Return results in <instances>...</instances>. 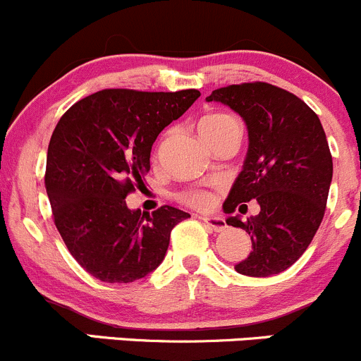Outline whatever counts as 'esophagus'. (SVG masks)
I'll use <instances>...</instances> for the list:
<instances>
[{
  "instance_id": "esophagus-1",
  "label": "esophagus",
  "mask_w": 361,
  "mask_h": 361,
  "mask_svg": "<svg viewBox=\"0 0 361 361\" xmlns=\"http://www.w3.org/2000/svg\"><path fill=\"white\" fill-rule=\"evenodd\" d=\"M202 221L214 232H224L227 228V224L218 216H202Z\"/></svg>"
}]
</instances>
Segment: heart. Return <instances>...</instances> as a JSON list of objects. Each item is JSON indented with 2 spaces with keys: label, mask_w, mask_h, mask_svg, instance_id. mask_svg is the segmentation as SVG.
Listing matches in <instances>:
<instances>
[{
  "label": "heart",
  "mask_w": 361,
  "mask_h": 361,
  "mask_svg": "<svg viewBox=\"0 0 361 361\" xmlns=\"http://www.w3.org/2000/svg\"><path fill=\"white\" fill-rule=\"evenodd\" d=\"M231 115H225V113H211V115L202 116L201 122H199V130L201 133H207V130L218 129L224 123L231 122ZM180 202L187 204V206L195 207V209H207L214 204V195L209 190H201V188H194V190H185L178 195Z\"/></svg>",
  "instance_id": "heart-1"
}]
</instances>
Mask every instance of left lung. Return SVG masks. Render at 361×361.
I'll return each instance as SVG.
<instances>
[{
	"mask_svg": "<svg viewBox=\"0 0 361 361\" xmlns=\"http://www.w3.org/2000/svg\"><path fill=\"white\" fill-rule=\"evenodd\" d=\"M206 101L227 104L248 126V155L224 211L245 213L255 199L260 213L227 218L251 235L248 258L235 271L279 274L307 250L325 216L334 164L322 122L300 97L267 82L221 87Z\"/></svg>",
	"mask_w": 361,
	"mask_h": 361,
	"instance_id": "obj_1",
	"label": "left lung"
}]
</instances>
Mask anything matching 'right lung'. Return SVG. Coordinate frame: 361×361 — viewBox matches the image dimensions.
<instances>
[{"instance_id":"right-lung-1","label":"right lung","mask_w":361,"mask_h":361,"mask_svg":"<svg viewBox=\"0 0 361 361\" xmlns=\"http://www.w3.org/2000/svg\"><path fill=\"white\" fill-rule=\"evenodd\" d=\"M201 96L195 89H104L61 116L47 152L45 188L54 224L76 262L104 283H133L159 267L171 231L190 214L173 206L130 211L145 187L160 130Z\"/></svg>"}]
</instances>
